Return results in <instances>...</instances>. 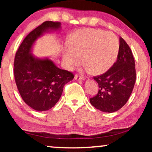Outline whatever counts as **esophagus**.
<instances>
[{
    "label": "esophagus",
    "instance_id": "34e87169",
    "mask_svg": "<svg viewBox=\"0 0 152 152\" xmlns=\"http://www.w3.org/2000/svg\"><path fill=\"white\" fill-rule=\"evenodd\" d=\"M74 79H75V80H78V81H84V80H85V79L84 77L79 76V75H75Z\"/></svg>",
    "mask_w": 152,
    "mask_h": 152
}]
</instances>
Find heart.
I'll return each instance as SVG.
<instances>
[{"label":"heart","mask_w":152,"mask_h":152,"mask_svg":"<svg viewBox=\"0 0 152 152\" xmlns=\"http://www.w3.org/2000/svg\"><path fill=\"white\" fill-rule=\"evenodd\" d=\"M119 41L113 33L95 29H82L72 36L70 46L64 52L66 67L71 70L83 61L86 69L102 74L112 67L119 53Z\"/></svg>","instance_id":"obj_1"}]
</instances>
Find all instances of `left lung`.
<instances>
[{
    "label": "left lung",
    "instance_id": "1",
    "mask_svg": "<svg viewBox=\"0 0 152 152\" xmlns=\"http://www.w3.org/2000/svg\"><path fill=\"white\" fill-rule=\"evenodd\" d=\"M135 61L129 46L122 37L117 61L104 74L95 77L99 86L97 95L90 99L95 109L113 113L126 103L134 89L136 78Z\"/></svg>",
    "mask_w": 152,
    "mask_h": 152
}]
</instances>
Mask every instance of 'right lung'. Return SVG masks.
Wrapping results in <instances>:
<instances>
[{
	"label": "right lung",
	"instance_id": "1",
	"mask_svg": "<svg viewBox=\"0 0 152 152\" xmlns=\"http://www.w3.org/2000/svg\"><path fill=\"white\" fill-rule=\"evenodd\" d=\"M59 22L45 21L23 41L16 53L14 74L16 86L23 101L37 111L50 109L59 100L65 84L74 75L61 70L48 57L32 53L37 40L47 33L61 30Z\"/></svg>",
	"mask_w": 152,
	"mask_h": 152
}]
</instances>
